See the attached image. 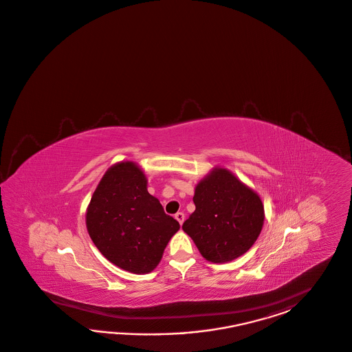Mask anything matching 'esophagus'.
<instances>
[{
    "mask_svg": "<svg viewBox=\"0 0 352 352\" xmlns=\"http://www.w3.org/2000/svg\"><path fill=\"white\" fill-rule=\"evenodd\" d=\"M175 219H177V220H178V223L182 225L183 221H184V214H183V212H178V214H175Z\"/></svg>",
    "mask_w": 352,
    "mask_h": 352,
    "instance_id": "34e87169",
    "label": "esophagus"
}]
</instances>
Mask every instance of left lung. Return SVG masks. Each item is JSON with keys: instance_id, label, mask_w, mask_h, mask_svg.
Instances as JSON below:
<instances>
[{"instance_id": "1", "label": "left lung", "mask_w": 352, "mask_h": 352, "mask_svg": "<svg viewBox=\"0 0 352 352\" xmlns=\"http://www.w3.org/2000/svg\"><path fill=\"white\" fill-rule=\"evenodd\" d=\"M193 202L196 210L182 229L210 262L240 257L261 234L265 221L261 198L223 168H214L198 183Z\"/></svg>"}]
</instances>
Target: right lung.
I'll list each match as a JSON object with an SVG mask.
<instances>
[{"label":"right lung","mask_w":352,"mask_h":352,"mask_svg":"<svg viewBox=\"0 0 352 352\" xmlns=\"http://www.w3.org/2000/svg\"><path fill=\"white\" fill-rule=\"evenodd\" d=\"M86 228L95 247L113 265L132 274H148L179 223L164 212L147 192L138 164L120 162L99 182L86 211Z\"/></svg>","instance_id":"1"}]
</instances>
